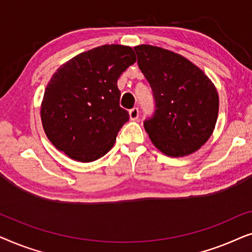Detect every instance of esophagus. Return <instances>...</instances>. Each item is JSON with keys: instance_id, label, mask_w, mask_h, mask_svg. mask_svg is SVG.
Wrapping results in <instances>:
<instances>
[{"instance_id": "34e87169", "label": "esophagus", "mask_w": 252, "mask_h": 252, "mask_svg": "<svg viewBox=\"0 0 252 252\" xmlns=\"http://www.w3.org/2000/svg\"><path fill=\"white\" fill-rule=\"evenodd\" d=\"M139 116H140V112H139V109H137V108H133L132 110H129L130 120H137V119H139Z\"/></svg>"}]
</instances>
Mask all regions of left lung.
<instances>
[{"instance_id":"obj_1","label":"left lung","mask_w":252,"mask_h":252,"mask_svg":"<svg viewBox=\"0 0 252 252\" xmlns=\"http://www.w3.org/2000/svg\"><path fill=\"white\" fill-rule=\"evenodd\" d=\"M134 50L156 102L154 116L144 122L151 142L170 157L197 151L212 135L218 118L219 96L213 82L173 51L150 44Z\"/></svg>"}]
</instances>
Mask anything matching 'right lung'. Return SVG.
<instances>
[{"label": "right lung", "instance_id": "right-lung-1", "mask_svg": "<svg viewBox=\"0 0 252 252\" xmlns=\"http://www.w3.org/2000/svg\"><path fill=\"white\" fill-rule=\"evenodd\" d=\"M135 61L130 47L104 44L77 55L55 72L40 112L44 133L58 150L89 163L111 149L129 118L119 105L117 81Z\"/></svg>", "mask_w": 252, "mask_h": 252}]
</instances>
